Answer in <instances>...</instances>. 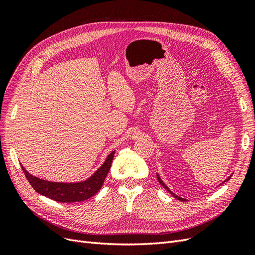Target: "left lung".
<instances>
[{"instance_id": "obj_1", "label": "left lung", "mask_w": 255, "mask_h": 255, "mask_svg": "<svg viewBox=\"0 0 255 255\" xmlns=\"http://www.w3.org/2000/svg\"><path fill=\"white\" fill-rule=\"evenodd\" d=\"M156 177H157V180H158V182H159V184H160V185H161V186H163V187H164V188H165V189H167V190H168V191H169V192H170V194H171V195H172V196H173V197H174V198H176V199H177V200H181V201H187V200H186V199H184V198H181V197H179V196H176V195H174V194H173V192H172V191H171V190H170V189H169V187H168V186H167V185H166V184H165V183H164V182H163V181H161V179H160V176H159V175H158V174H156ZM230 179H231V175H230V176H229V177H228V179H226V180H225V181H223V182H222V183H225V182H227V181H229V180H230ZM220 185H221V184H220Z\"/></svg>"}]
</instances>
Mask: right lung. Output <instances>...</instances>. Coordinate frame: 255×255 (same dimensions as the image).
<instances>
[{
  "mask_svg": "<svg viewBox=\"0 0 255 255\" xmlns=\"http://www.w3.org/2000/svg\"><path fill=\"white\" fill-rule=\"evenodd\" d=\"M114 154L115 151H113L106 157L102 166L94 174H91L88 179L81 182H51L30 174L22 165L21 168L23 172H24L27 181L38 194L58 202H80L95 196L101 189L105 177L111 169Z\"/></svg>",
  "mask_w": 255,
  "mask_h": 255,
  "instance_id": "1",
  "label": "right lung"
}]
</instances>
